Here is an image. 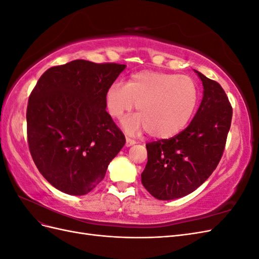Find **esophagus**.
Returning a JSON list of instances; mask_svg holds the SVG:
<instances>
[{
  "label": "esophagus",
  "mask_w": 259,
  "mask_h": 259,
  "mask_svg": "<svg viewBox=\"0 0 259 259\" xmlns=\"http://www.w3.org/2000/svg\"><path fill=\"white\" fill-rule=\"evenodd\" d=\"M136 144V142L134 139H132V138H130V137H126V143H125V146L126 147H131V146H133V145H135Z\"/></svg>",
  "instance_id": "esophagus-1"
}]
</instances>
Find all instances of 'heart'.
<instances>
[{
  "label": "heart",
  "instance_id": "heart-1",
  "mask_svg": "<svg viewBox=\"0 0 259 259\" xmlns=\"http://www.w3.org/2000/svg\"><path fill=\"white\" fill-rule=\"evenodd\" d=\"M105 101L113 119H121L135 107L139 112L124 120L127 133L148 131L155 138L178 135L190 122L199 101V89L192 77L159 71H139L126 84L109 86Z\"/></svg>",
  "mask_w": 259,
  "mask_h": 259
}]
</instances>
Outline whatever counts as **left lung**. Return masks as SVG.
<instances>
[{"mask_svg":"<svg viewBox=\"0 0 259 259\" xmlns=\"http://www.w3.org/2000/svg\"><path fill=\"white\" fill-rule=\"evenodd\" d=\"M203 98L193 120L178 135L148 143L142 174L147 191L158 200L183 198L211 175L221 161L232 119V107L216 81L195 70Z\"/></svg>","mask_w":259,"mask_h":259,"instance_id":"left-lung-1","label":"left lung"}]
</instances>
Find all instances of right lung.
<instances>
[{
    "mask_svg": "<svg viewBox=\"0 0 259 259\" xmlns=\"http://www.w3.org/2000/svg\"><path fill=\"white\" fill-rule=\"evenodd\" d=\"M125 67L76 59L46 70L31 92L30 153L43 177L61 192L84 195L95 189L125 145L105 101Z\"/></svg>",
    "mask_w": 259,
    "mask_h": 259,
    "instance_id": "right-lung-1",
    "label": "right lung"
}]
</instances>
